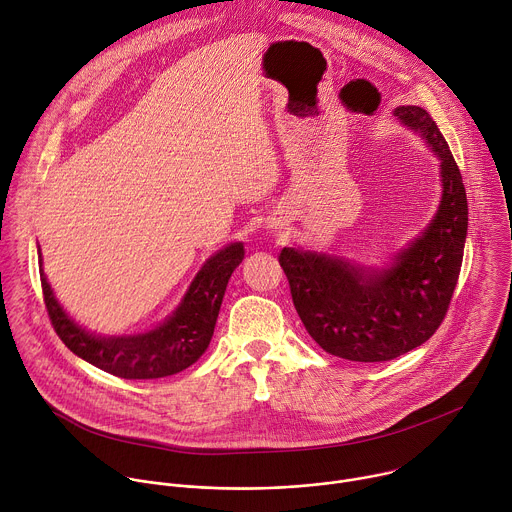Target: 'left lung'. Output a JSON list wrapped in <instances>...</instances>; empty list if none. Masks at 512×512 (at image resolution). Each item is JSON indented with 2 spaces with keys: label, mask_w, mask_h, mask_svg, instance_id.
I'll list each match as a JSON object with an SVG mask.
<instances>
[{
  "label": "left lung",
  "mask_w": 512,
  "mask_h": 512,
  "mask_svg": "<svg viewBox=\"0 0 512 512\" xmlns=\"http://www.w3.org/2000/svg\"><path fill=\"white\" fill-rule=\"evenodd\" d=\"M440 164L442 197L424 231L382 267L342 255L283 247L293 305L315 342L350 362H388L422 346L442 323L454 293L468 231V203L456 160L420 106H398Z\"/></svg>",
  "instance_id": "1"
}]
</instances>
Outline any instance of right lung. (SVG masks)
I'll return each mask as SVG.
<instances>
[{"instance_id": "right-lung-1", "label": "right lung", "mask_w": 512, "mask_h": 512, "mask_svg": "<svg viewBox=\"0 0 512 512\" xmlns=\"http://www.w3.org/2000/svg\"><path fill=\"white\" fill-rule=\"evenodd\" d=\"M38 255L46 309L68 350L112 376L154 380L187 370L207 352L227 283L243 261L245 247L237 241L211 255L173 313L152 329L130 335H100L72 319L48 283L40 249Z\"/></svg>"}]
</instances>
